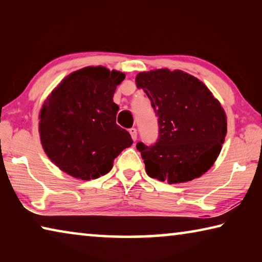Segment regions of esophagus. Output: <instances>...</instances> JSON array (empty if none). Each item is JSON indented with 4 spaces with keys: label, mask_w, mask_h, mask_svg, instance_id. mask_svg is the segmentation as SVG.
Returning a JSON list of instances; mask_svg holds the SVG:
<instances>
[{
    "label": "esophagus",
    "mask_w": 262,
    "mask_h": 262,
    "mask_svg": "<svg viewBox=\"0 0 262 262\" xmlns=\"http://www.w3.org/2000/svg\"><path fill=\"white\" fill-rule=\"evenodd\" d=\"M129 134H130V136H132V139L134 140V141H136V139H137V130H136V128H130L129 129Z\"/></svg>",
    "instance_id": "esophagus-1"
}]
</instances>
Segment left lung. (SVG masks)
<instances>
[{
  "instance_id": "obj_1",
  "label": "left lung",
  "mask_w": 262,
  "mask_h": 262,
  "mask_svg": "<svg viewBox=\"0 0 262 262\" xmlns=\"http://www.w3.org/2000/svg\"><path fill=\"white\" fill-rule=\"evenodd\" d=\"M135 83L158 118L156 143L136 144L148 176L179 184L209 170L227 135V115L209 89L192 75L168 69L140 73Z\"/></svg>"
}]
</instances>
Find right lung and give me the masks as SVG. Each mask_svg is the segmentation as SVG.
<instances>
[{
  "label": "right lung",
  "mask_w": 262,
  "mask_h": 262,
  "mask_svg": "<svg viewBox=\"0 0 262 262\" xmlns=\"http://www.w3.org/2000/svg\"><path fill=\"white\" fill-rule=\"evenodd\" d=\"M125 74L88 67L70 74L54 89L40 112L39 132L51 161L75 178L90 180L108 173L114 159L133 140L117 125L113 103Z\"/></svg>",
  "instance_id": "right-lung-1"
}]
</instances>
